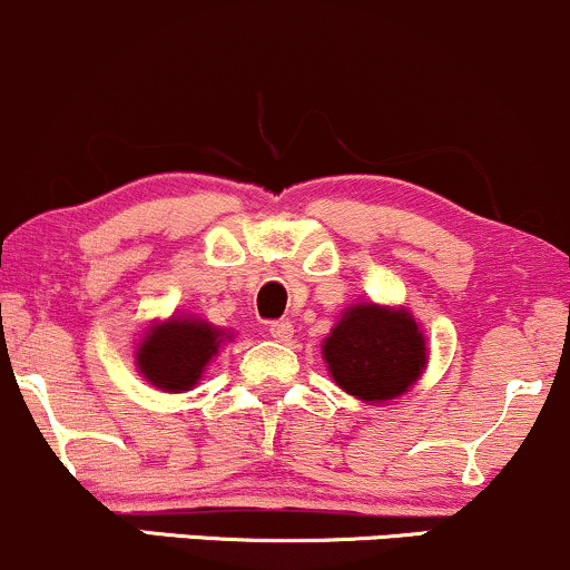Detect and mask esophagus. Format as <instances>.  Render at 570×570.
Instances as JSON below:
<instances>
[{
    "label": "esophagus",
    "instance_id": "esophagus-1",
    "mask_svg": "<svg viewBox=\"0 0 570 570\" xmlns=\"http://www.w3.org/2000/svg\"><path fill=\"white\" fill-rule=\"evenodd\" d=\"M267 332H271V337L278 340V343H286V340H292L294 326L289 322H271L267 324Z\"/></svg>",
    "mask_w": 570,
    "mask_h": 570
}]
</instances>
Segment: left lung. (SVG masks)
Returning a JSON list of instances; mask_svg holds the SVG:
<instances>
[{
  "mask_svg": "<svg viewBox=\"0 0 570 570\" xmlns=\"http://www.w3.org/2000/svg\"><path fill=\"white\" fill-rule=\"evenodd\" d=\"M322 348L335 383L364 402L402 396L426 370L415 318L372 303L348 307Z\"/></svg>",
  "mask_w": 570,
  "mask_h": 570,
  "instance_id": "1",
  "label": "left lung"
}]
</instances>
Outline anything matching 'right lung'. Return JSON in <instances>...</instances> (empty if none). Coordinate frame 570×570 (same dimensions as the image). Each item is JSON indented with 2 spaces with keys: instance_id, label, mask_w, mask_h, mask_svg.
Wrapping results in <instances>:
<instances>
[{
  "instance_id": "1",
  "label": "right lung",
  "mask_w": 570,
  "mask_h": 570,
  "mask_svg": "<svg viewBox=\"0 0 570 570\" xmlns=\"http://www.w3.org/2000/svg\"><path fill=\"white\" fill-rule=\"evenodd\" d=\"M225 332L198 318H171L144 337L139 356L141 375L163 391H189L219 351Z\"/></svg>"
}]
</instances>
